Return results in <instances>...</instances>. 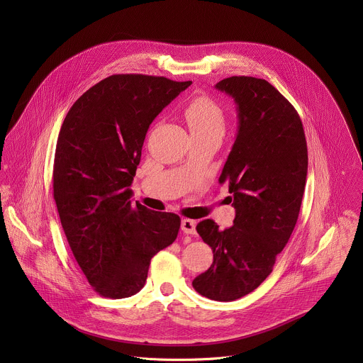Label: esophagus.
Here are the masks:
<instances>
[{"mask_svg": "<svg viewBox=\"0 0 363 363\" xmlns=\"http://www.w3.org/2000/svg\"><path fill=\"white\" fill-rule=\"evenodd\" d=\"M195 227H196V223L194 220H182L181 221V230L185 233V234H195Z\"/></svg>", "mask_w": 363, "mask_h": 363, "instance_id": "obj_1", "label": "esophagus"}]
</instances>
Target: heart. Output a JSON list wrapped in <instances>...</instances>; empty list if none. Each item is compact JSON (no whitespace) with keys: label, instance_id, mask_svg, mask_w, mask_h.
I'll list each match as a JSON object with an SVG mask.
<instances>
[{"label":"heart","instance_id":"heart-1","mask_svg":"<svg viewBox=\"0 0 363 363\" xmlns=\"http://www.w3.org/2000/svg\"><path fill=\"white\" fill-rule=\"evenodd\" d=\"M185 118L192 132L224 130V112L216 100L208 96H196L185 106Z\"/></svg>","mask_w":363,"mask_h":363}]
</instances>
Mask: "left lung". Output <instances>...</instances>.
<instances>
[{
    "label": "left lung",
    "mask_w": 363,
    "mask_h": 363,
    "mask_svg": "<svg viewBox=\"0 0 363 363\" xmlns=\"http://www.w3.org/2000/svg\"><path fill=\"white\" fill-rule=\"evenodd\" d=\"M216 87L237 105V138L218 179L228 184L235 218L225 230L213 220L198 223L214 262L192 286L211 300L233 301L270 276L294 230L307 177V145L298 113L267 80L233 76Z\"/></svg>",
    "instance_id": "8db88e82"
}]
</instances>
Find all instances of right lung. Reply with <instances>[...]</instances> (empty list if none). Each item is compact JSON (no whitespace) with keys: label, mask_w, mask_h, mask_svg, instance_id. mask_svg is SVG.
Listing matches in <instances>:
<instances>
[{"label":"right lung","mask_w":363,"mask_h":363,"mask_svg":"<svg viewBox=\"0 0 363 363\" xmlns=\"http://www.w3.org/2000/svg\"><path fill=\"white\" fill-rule=\"evenodd\" d=\"M192 82L113 74L70 108L57 139L53 195L77 264L103 297L136 294L150 258L171 245L181 218L132 205V185L149 129Z\"/></svg>","instance_id":"add662e5"}]
</instances>
